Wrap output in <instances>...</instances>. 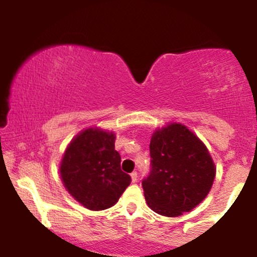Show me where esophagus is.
<instances>
[{
    "mask_svg": "<svg viewBox=\"0 0 257 257\" xmlns=\"http://www.w3.org/2000/svg\"><path fill=\"white\" fill-rule=\"evenodd\" d=\"M131 178H132V181H133V182H137V180H138V173H137V172H133V173L131 174Z\"/></svg>",
    "mask_w": 257,
    "mask_h": 257,
    "instance_id": "34e87169",
    "label": "esophagus"
}]
</instances>
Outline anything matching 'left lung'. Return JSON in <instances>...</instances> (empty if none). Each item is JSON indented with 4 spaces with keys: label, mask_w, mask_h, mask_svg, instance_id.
<instances>
[{
    "label": "left lung",
    "mask_w": 257,
    "mask_h": 257,
    "mask_svg": "<svg viewBox=\"0 0 257 257\" xmlns=\"http://www.w3.org/2000/svg\"><path fill=\"white\" fill-rule=\"evenodd\" d=\"M151 172L144 196L155 213L176 217L208 196L216 168L202 140L181 123L156 129L150 143Z\"/></svg>",
    "instance_id": "8db88e82"
}]
</instances>
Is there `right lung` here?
I'll return each instance as SVG.
<instances>
[{
	"label": "right lung",
	"instance_id": "obj_1",
	"mask_svg": "<svg viewBox=\"0 0 257 257\" xmlns=\"http://www.w3.org/2000/svg\"><path fill=\"white\" fill-rule=\"evenodd\" d=\"M116 134L98 126L82 131L65 150L60 176L65 188L89 210H105L118 202L131 176L120 169Z\"/></svg>",
	"mask_w": 257,
	"mask_h": 257
}]
</instances>
